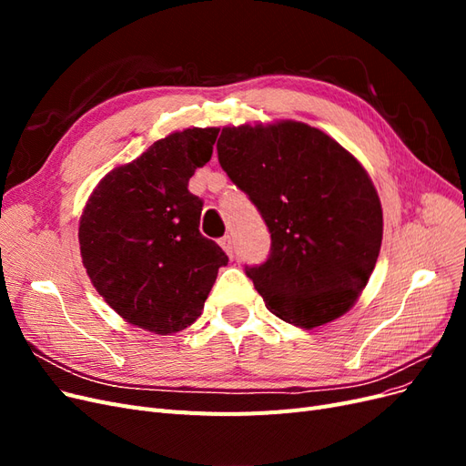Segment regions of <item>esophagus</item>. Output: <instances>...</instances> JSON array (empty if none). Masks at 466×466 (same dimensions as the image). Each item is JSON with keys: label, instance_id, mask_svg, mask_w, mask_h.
Segmentation results:
<instances>
[{"label": "esophagus", "instance_id": "esophagus-1", "mask_svg": "<svg viewBox=\"0 0 466 466\" xmlns=\"http://www.w3.org/2000/svg\"><path fill=\"white\" fill-rule=\"evenodd\" d=\"M218 243H219V247L233 258V237H231V235H225V237L219 238Z\"/></svg>", "mask_w": 466, "mask_h": 466}]
</instances>
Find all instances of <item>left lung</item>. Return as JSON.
Here are the masks:
<instances>
[{
	"instance_id": "left-lung-1",
	"label": "left lung",
	"mask_w": 466,
	"mask_h": 466,
	"mask_svg": "<svg viewBox=\"0 0 466 466\" xmlns=\"http://www.w3.org/2000/svg\"><path fill=\"white\" fill-rule=\"evenodd\" d=\"M218 159L270 231L266 262L245 266L266 307L307 330L350 311L383 241V209L361 163L293 120L228 126Z\"/></svg>"
}]
</instances>
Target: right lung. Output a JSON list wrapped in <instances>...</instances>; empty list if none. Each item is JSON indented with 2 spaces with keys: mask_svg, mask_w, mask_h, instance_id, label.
<instances>
[{
  "mask_svg": "<svg viewBox=\"0 0 466 466\" xmlns=\"http://www.w3.org/2000/svg\"><path fill=\"white\" fill-rule=\"evenodd\" d=\"M219 128H188L110 171L79 219V248L98 295L130 324L171 334L202 315L229 262L200 233L204 202L188 180L214 151Z\"/></svg>",
  "mask_w": 466,
  "mask_h": 466,
  "instance_id": "right-lung-1",
  "label": "right lung"
}]
</instances>
